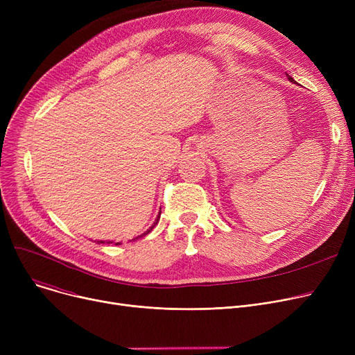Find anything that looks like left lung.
I'll list each match as a JSON object with an SVG mask.
<instances>
[{"instance_id":"8db88e82","label":"left lung","mask_w":355,"mask_h":355,"mask_svg":"<svg viewBox=\"0 0 355 355\" xmlns=\"http://www.w3.org/2000/svg\"><path fill=\"white\" fill-rule=\"evenodd\" d=\"M286 76H288V80H289L291 83H293V85H300V83H297V82H296V80H295V79H293L292 76H289V74H288V73H286Z\"/></svg>"}]
</instances>
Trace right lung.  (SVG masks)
Segmentation results:
<instances>
[{
	"instance_id": "add662e5",
	"label": "right lung",
	"mask_w": 355,
	"mask_h": 355,
	"mask_svg": "<svg viewBox=\"0 0 355 355\" xmlns=\"http://www.w3.org/2000/svg\"><path fill=\"white\" fill-rule=\"evenodd\" d=\"M158 217H159V216H158ZM157 221H158V218H157ZM155 225H157V223H154V226H155ZM154 226H153V227H154ZM153 227H151V229H153ZM151 229H149V230H146V233H149V232H151ZM146 233H144V234H141V236H139V237H142V236H145V234H146ZM137 239H138V237H137ZM98 243H105V241H98ZM109 243H110V241H109ZM116 245H119V243H116Z\"/></svg>"
}]
</instances>
